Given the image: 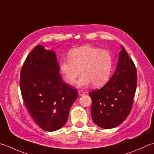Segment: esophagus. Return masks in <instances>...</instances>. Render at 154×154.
<instances>
[{
    "label": "esophagus",
    "instance_id": "obj_1",
    "mask_svg": "<svg viewBox=\"0 0 154 154\" xmlns=\"http://www.w3.org/2000/svg\"><path fill=\"white\" fill-rule=\"evenodd\" d=\"M79 95L80 96H84V95L85 94V92L83 91H82V90H79Z\"/></svg>",
    "mask_w": 154,
    "mask_h": 154
}]
</instances>
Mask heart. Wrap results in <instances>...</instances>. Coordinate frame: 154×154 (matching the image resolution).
I'll use <instances>...</instances> for the list:
<instances>
[{"mask_svg":"<svg viewBox=\"0 0 154 154\" xmlns=\"http://www.w3.org/2000/svg\"><path fill=\"white\" fill-rule=\"evenodd\" d=\"M69 58L60 62V71L66 83L73 84L82 71L78 85L84 87L91 83L95 88L108 82L112 69V57L105 50L85 45L71 50Z\"/></svg>","mask_w":154,"mask_h":154,"instance_id":"heart-1","label":"heart"}]
</instances>
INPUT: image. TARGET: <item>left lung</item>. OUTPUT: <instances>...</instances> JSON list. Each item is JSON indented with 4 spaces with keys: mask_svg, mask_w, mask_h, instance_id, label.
<instances>
[{
    "mask_svg": "<svg viewBox=\"0 0 154 154\" xmlns=\"http://www.w3.org/2000/svg\"><path fill=\"white\" fill-rule=\"evenodd\" d=\"M137 83L135 65L122 46L115 72L108 82L101 89L89 93L95 124L105 129L121 125L132 109Z\"/></svg>",
    "mask_w": 154,
    "mask_h": 154,
    "instance_id": "8db88e82",
    "label": "left lung"
}]
</instances>
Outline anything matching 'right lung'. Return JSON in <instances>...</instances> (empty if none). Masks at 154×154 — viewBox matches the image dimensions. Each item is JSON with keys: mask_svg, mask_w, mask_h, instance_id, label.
<instances>
[{"mask_svg": "<svg viewBox=\"0 0 154 154\" xmlns=\"http://www.w3.org/2000/svg\"><path fill=\"white\" fill-rule=\"evenodd\" d=\"M56 53L36 46L21 71L20 89L26 107L42 129L54 131L67 121L78 91L64 82Z\"/></svg>", "mask_w": 154, "mask_h": 154, "instance_id": "1", "label": "right lung"}]
</instances>
